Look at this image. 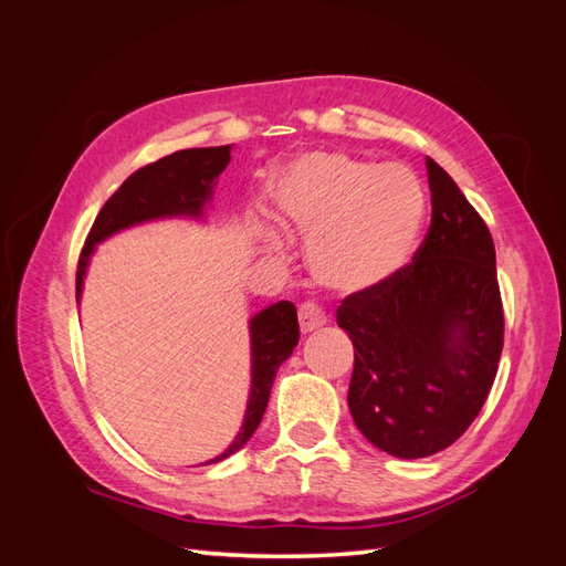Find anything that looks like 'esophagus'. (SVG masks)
I'll list each match as a JSON object with an SVG mask.
<instances>
[{
	"label": "esophagus",
	"instance_id": "34e87169",
	"mask_svg": "<svg viewBox=\"0 0 566 566\" xmlns=\"http://www.w3.org/2000/svg\"><path fill=\"white\" fill-rule=\"evenodd\" d=\"M297 316H300V331H302L304 335L316 331V328H321V325L325 323V316L318 312V306H314L312 302H304V304L300 306Z\"/></svg>",
	"mask_w": 566,
	"mask_h": 566
}]
</instances>
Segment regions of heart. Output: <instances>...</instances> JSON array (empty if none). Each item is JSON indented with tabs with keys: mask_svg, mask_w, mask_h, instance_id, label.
<instances>
[{
	"mask_svg": "<svg viewBox=\"0 0 566 566\" xmlns=\"http://www.w3.org/2000/svg\"><path fill=\"white\" fill-rule=\"evenodd\" d=\"M283 221L312 235L314 276L337 293H366L408 262L422 224L424 196L399 165L378 167L345 153H312L276 186Z\"/></svg>",
	"mask_w": 566,
	"mask_h": 566,
	"instance_id": "obj_1",
	"label": "heart"
}]
</instances>
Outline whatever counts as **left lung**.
Segmentation results:
<instances>
[{
	"label": "left lung",
	"mask_w": 566,
	"mask_h": 566,
	"mask_svg": "<svg viewBox=\"0 0 566 566\" xmlns=\"http://www.w3.org/2000/svg\"><path fill=\"white\" fill-rule=\"evenodd\" d=\"M432 224L413 262L337 306L354 342L349 410L397 458L449 449L482 410L503 352V300L486 221L427 158Z\"/></svg>",
	"instance_id": "8db88e82"
}]
</instances>
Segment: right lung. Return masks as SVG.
Instances as JSON below:
<instances>
[{
  "mask_svg": "<svg viewBox=\"0 0 566 566\" xmlns=\"http://www.w3.org/2000/svg\"><path fill=\"white\" fill-rule=\"evenodd\" d=\"M231 160V146H214V148H186L177 150L172 156H165L156 163L136 169L132 177L106 200L104 208L96 214L94 224L87 233V241L80 252L77 262V279L75 287L77 295L82 290L84 271H87L90 254L96 243L113 235L119 229H127L139 221L172 217V214H191L198 217L202 205L208 202L212 193V181L224 172V167ZM250 337H252V391L250 403L245 410L243 430L238 432L235 441L210 462H219L231 453L241 451L248 439L254 434L262 422L266 410L271 385L281 364L293 354L300 342V325L297 310L293 302H279L269 306L262 314H256L250 321Z\"/></svg>",
  "mask_w": 566,
  "mask_h": 566,
  "instance_id": "1",
  "label": "right lung"
}]
</instances>
